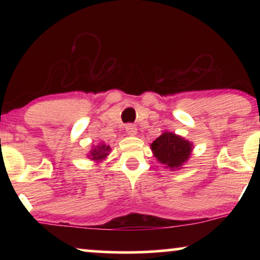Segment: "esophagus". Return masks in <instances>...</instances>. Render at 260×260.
I'll list each match as a JSON object with an SVG mask.
<instances>
[{"label":"esophagus","mask_w":260,"mask_h":260,"mask_svg":"<svg viewBox=\"0 0 260 260\" xmlns=\"http://www.w3.org/2000/svg\"><path fill=\"white\" fill-rule=\"evenodd\" d=\"M125 131L129 136H136L137 134V127L135 124H126L125 125Z\"/></svg>","instance_id":"obj_1"}]
</instances>
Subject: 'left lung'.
I'll return each instance as SVG.
<instances>
[{"instance_id":"1","label":"left lung","mask_w":260,"mask_h":260,"mask_svg":"<svg viewBox=\"0 0 260 260\" xmlns=\"http://www.w3.org/2000/svg\"><path fill=\"white\" fill-rule=\"evenodd\" d=\"M150 147L157 161L169 169H181L193 150V144L189 141L168 131L156 138Z\"/></svg>"}]
</instances>
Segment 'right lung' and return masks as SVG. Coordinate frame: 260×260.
<instances>
[{
    "label": "right lung",
    "instance_id": "obj_1",
    "mask_svg": "<svg viewBox=\"0 0 260 260\" xmlns=\"http://www.w3.org/2000/svg\"><path fill=\"white\" fill-rule=\"evenodd\" d=\"M110 150H111V149H110L109 145H105L103 143L101 145H97L94 149H92L88 157H91V159H93L95 162H99L102 161V159H104L106 156L109 155Z\"/></svg>",
    "mask_w": 260,
    "mask_h": 260
}]
</instances>
